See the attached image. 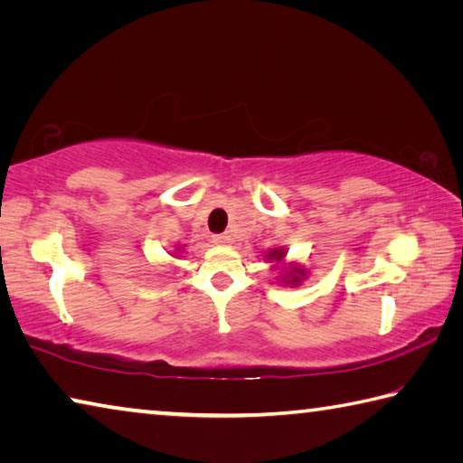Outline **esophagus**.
I'll return each mask as SVG.
<instances>
[{"label": "esophagus", "instance_id": "esophagus-1", "mask_svg": "<svg viewBox=\"0 0 463 463\" xmlns=\"http://www.w3.org/2000/svg\"><path fill=\"white\" fill-rule=\"evenodd\" d=\"M231 241V234H214L213 237V242H216V245H229Z\"/></svg>", "mask_w": 463, "mask_h": 463}]
</instances>
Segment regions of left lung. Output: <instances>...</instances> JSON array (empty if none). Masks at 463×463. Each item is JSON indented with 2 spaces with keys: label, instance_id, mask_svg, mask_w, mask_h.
<instances>
[{
  "label": "left lung",
  "instance_id": "obj_1",
  "mask_svg": "<svg viewBox=\"0 0 463 463\" xmlns=\"http://www.w3.org/2000/svg\"><path fill=\"white\" fill-rule=\"evenodd\" d=\"M281 257H284V253H279V250H278V255H276V260H281ZM298 273H302V271H298ZM298 278H294V281H296Z\"/></svg>",
  "mask_w": 463,
  "mask_h": 463
}]
</instances>
